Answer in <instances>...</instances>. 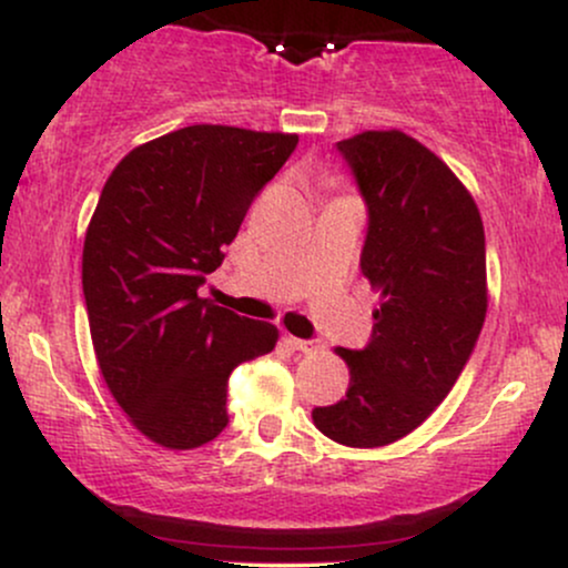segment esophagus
Listing matches in <instances>:
<instances>
[{
    "instance_id": "obj_1",
    "label": "esophagus",
    "mask_w": 568,
    "mask_h": 568,
    "mask_svg": "<svg viewBox=\"0 0 568 568\" xmlns=\"http://www.w3.org/2000/svg\"><path fill=\"white\" fill-rule=\"evenodd\" d=\"M291 344H293V347H296L298 352H304V355H315V352L323 347L321 338H291Z\"/></svg>"
}]
</instances>
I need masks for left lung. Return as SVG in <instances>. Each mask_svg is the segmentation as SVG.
<instances>
[{
	"label": "left lung",
	"instance_id": "8db88e82",
	"mask_svg": "<svg viewBox=\"0 0 568 568\" xmlns=\"http://www.w3.org/2000/svg\"><path fill=\"white\" fill-rule=\"evenodd\" d=\"M368 207L361 270L379 291L363 349L338 347L349 389L312 410L352 448L400 440L438 408L486 321V237L478 205L440 158L400 130L336 143Z\"/></svg>",
	"mask_w": 568,
	"mask_h": 568
}]
</instances>
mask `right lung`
Returning a JSON list of instances; mask_svg holds the SVG:
<instances>
[{"instance_id":"right-lung-1","label":"right lung","mask_w":568,"mask_h":568,"mask_svg":"<svg viewBox=\"0 0 568 568\" xmlns=\"http://www.w3.org/2000/svg\"><path fill=\"white\" fill-rule=\"evenodd\" d=\"M296 143L189 125L135 146L103 184L82 251L90 336L109 393L160 446L186 452L216 438L230 425V374L275 349V325L197 291Z\"/></svg>"}]
</instances>
